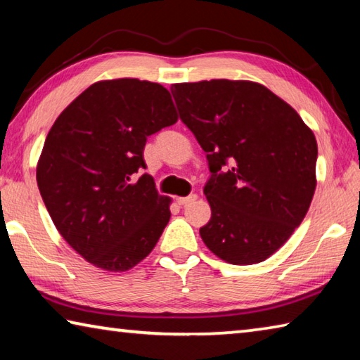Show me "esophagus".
<instances>
[{"label": "esophagus", "mask_w": 360, "mask_h": 360, "mask_svg": "<svg viewBox=\"0 0 360 360\" xmlns=\"http://www.w3.org/2000/svg\"><path fill=\"white\" fill-rule=\"evenodd\" d=\"M195 200H197V195L191 193V195H187V197H179L178 200H176V202H178V205H181V206H187V205L193 203Z\"/></svg>", "instance_id": "esophagus-1"}]
</instances>
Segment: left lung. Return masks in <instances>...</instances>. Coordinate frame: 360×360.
<instances>
[{
	"label": "left lung",
	"instance_id": "obj_1",
	"mask_svg": "<svg viewBox=\"0 0 360 360\" xmlns=\"http://www.w3.org/2000/svg\"><path fill=\"white\" fill-rule=\"evenodd\" d=\"M179 117L206 152L211 219L200 235L233 265L275 254L302 224L316 188L318 143L300 115L249 81L174 84Z\"/></svg>",
	"mask_w": 360,
	"mask_h": 360
}]
</instances>
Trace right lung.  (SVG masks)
<instances>
[{"label": "right lung", "mask_w": 360, "mask_h": 360, "mask_svg": "<svg viewBox=\"0 0 360 360\" xmlns=\"http://www.w3.org/2000/svg\"><path fill=\"white\" fill-rule=\"evenodd\" d=\"M178 122L160 84L112 79L90 85L58 115L42 148L36 181L60 235L108 271L148 257L169 221V200L143 174L148 136Z\"/></svg>", "instance_id": "add662e5"}]
</instances>
